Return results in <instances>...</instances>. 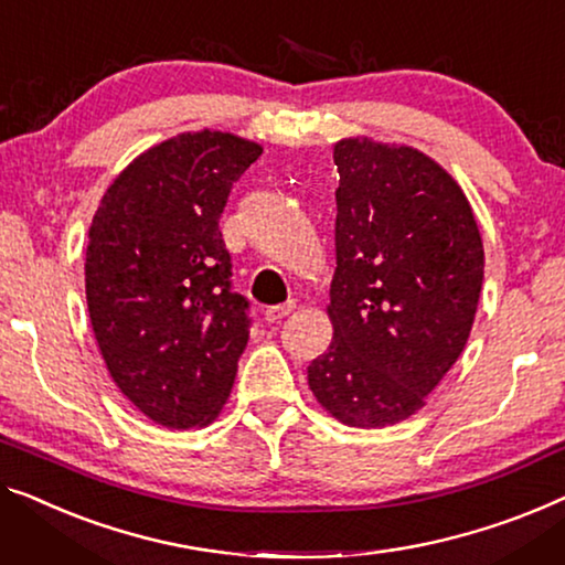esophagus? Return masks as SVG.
Returning a JSON list of instances; mask_svg holds the SVG:
<instances>
[{
  "mask_svg": "<svg viewBox=\"0 0 565 565\" xmlns=\"http://www.w3.org/2000/svg\"><path fill=\"white\" fill-rule=\"evenodd\" d=\"M291 309H294V305L289 301V305H274V307H266V311H264V319L268 324H276V322H281L284 317H289L291 315Z\"/></svg>",
  "mask_w": 565,
  "mask_h": 565,
  "instance_id": "obj_1",
  "label": "esophagus"
}]
</instances>
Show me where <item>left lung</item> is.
Here are the masks:
<instances>
[{"instance_id": "1", "label": "left lung", "mask_w": 565, "mask_h": 565, "mask_svg": "<svg viewBox=\"0 0 565 565\" xmlns=\"http://www.w3.org/2000/svg\"><path fill=\"white\" fill-rule=\"evenodd\" d=\"M334 164L332 342L307 381L344 426L383 428L424 408L465 350L484 246L465 190L424 151L348 137Z\"/></svg>"}]
</instances>
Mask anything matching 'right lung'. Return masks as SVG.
<instances>
[{"mask_svg":"<svg viewBox=\"0 0 565 565\" xmlns=\"http://www.w3.org/2000/svg\"><path fill=\"white\" fill-rule=\"evenodd\" d=\"M260 145L184 131L116 174L88 231L86 299L104 363L141 414L167 428L213 424L248 342L217 228Z\"/></svg>","mask_w":565,"mask_h":565,"instance_id":"add662e5","label":"right lung"}]
</instances>
